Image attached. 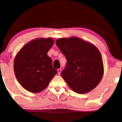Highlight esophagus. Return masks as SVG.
I'll list each match as a JSON object with an SVG mask.
<instances>
[{"mask_svg": "<svg viewBox=\"0 0 122 122\" xmlns=\"http://www.w3.org/2000/svg\"><path fill=\"white\" fill-rule=\"evenodd\" d=\"M57 71H58V74H61V69H58V70H57Z\"/></svg>", "mask_w": 122, "mask_h": 122, "instance_id": "34e87169", "label": "esophagus"}]
</instances>
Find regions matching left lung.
I'll list each match as a JSON object with an SVG mask.
<instances>
[{
  "instance_id": "8db88e82",
  "label": "left lung",
  "mask_w": 122,
  "mask_h": 122,
  "mask_svg": "<svg viewBox=\"0 0 122 122\" xmlns=\"http://www.w3.org/2000/svg\"><path fill=\"white\" fill-rule=\"evenodd\" d=\"M56 43L67 61L61 75L69 87L79 94L96 88L104 72L102 58L97 48L74 36L60 38Z\"/></svg>"
}]
</instances>
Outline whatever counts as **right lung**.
<instances>
[{"instance_id":"right-lung-1","label":"right lung","mask_w":122,"mask_h":122,"mask_svg":"<svg viewBox=\"0 0 122 122\" xmlns=\"http://www.w3.org/2000/svg\"><path fill=\"white\" fill-rule=\"evenodd\" d=\"M54 44L51 38H38L27 43L17 53L14 70L18 81L24 89L32 93L41 92L47 87L57 74L48 56Z\"/></svg>"}]
</instances>
